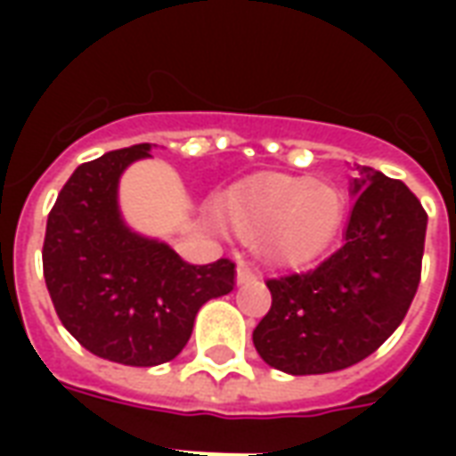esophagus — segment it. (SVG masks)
<instances>
[{"instance_id":"obj_1","label":"esophagus","mask_w":456,"mask_h":456,"mask_svg":"<svg viewBox=\"0 0 456 456\" xmlns=\"http://www.w3.org/2000/svg\"><path fill=\"white\" fill-rule=\"evenodd\" d=\"M237 283H239V286H248V283H256V273H254V271H251L248 266H244V264H239Z\"/></svg>"}]
</instances>
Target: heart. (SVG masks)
Wrapping results in <instances>:
<instances>
[{
    "label": "heart",
    "mask_w": 456,
    "mask_h": 456,
    "mask_svg": "<svg viewBox=\"0 0 456 456\" xmlns=\"http://www.w3.org/2000/svg\"><path fill=\"white\" fill-rule=\"evenodd\" d=\"M224 215L244 237L266 234L264 254L271 264L305 268L339 237L346 195L313 175H258L229 192Z\"/></svg>",
    "instance_id": "1"
}]
</instances>
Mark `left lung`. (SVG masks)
Returning <instances> with one entry per match:
<instances>
[{
	"label": "left lung",
	"mask_w": 456,
	"mask_h": 456,
	"mask_svg": "<svg viewBox=\"0 0 456 456\" xmlns=\"http://www.w3.org/2000/svg\"><path fill=\"white\" fill-rule=\"evenodd\" d=\"M344 244L305 273L268 278L271 310L254 330L261 359L307 376L354 366L401 325L420 283L428 212L405 183L359 168Z\"/></svg>",
	"instance_id": "left-lung-1"
}]
</instances>
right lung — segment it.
<instances>
[{"mask_svg":"<svg viewBox=\"0 0 456 456\" xmlns=\"http://www.w3.org/2000/svg\"><path fill=\"white\" fill-rule=\"evenodd\" d=\"M149 143L77 166L58 192L44 239V278L63 327L87 352L159 366L188 344L198 310L234 288V264L192 266L163 241L131 232L117 188Z\"/></svg>","mask_w":456,"mask_h":456,"instance_id":"add662e5","label":"right lung"}]
</instances>
